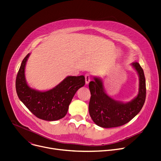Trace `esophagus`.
Listing matches in <instances>:
<instances>
[{
  "instance_id": "esophagus-1",
  "label": "esophagus",
  "mask_w": 161,
  "mask_h": 161,
  "mask_svg": "<svg viewBox=\"0 0 161 161\" xmlns=\"http://www.w3.org/2000/svg\"><path fill=\"white\" fill-rule=\"evenodd\" d=\"M85 83H86L87 85L89 84V83L91 81V76L89 74H86L85 75Z\"/></svg>"
}]
</instances>
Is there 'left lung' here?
Segmentation results:
<instances>
[{
  "mask_svg": "<svg viewBox=\"0 0 161 161\" xmlns=\"http://www.w3.org/2000/svg\"><path fill=\"white\" fill-rule=\"evenodd\" d=\"M139 78L138 93L128 102L117 101L107 94L103 83L99 77H94L89 83L91 99L89 111L93 122L100 127L111 128L129 122L141 111L146 100V89L144 70L140 64L132 63Z\"/></svg>",
  "mask_w": 161,
  "mask_h": 161,
  "instance_id": "obj_1",
  "label": "left lung"
}]
</instances>
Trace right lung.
Masks as SVG:
<instances>
[{
    "instance_id": "obj_1",
    "label": "right lung",
    "mask_w": 161,
    "mask_h": 161,
    "mask_svg": "<svg viewBox=\"0 0 161 161\" xmlns=\"http://www.w3.org/2000/svg\"><path fill=\"white\" fill-rule=\"evenodd\" d=\"M30 55L24 58L16 78L19 98L36 116L47 121H55L65 116L76 91L85 85L84 76L66 77L56 87L46 91L31 88L25 78V67Z\"/></svg>"
}]
</instances>
